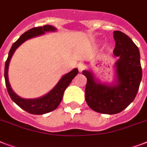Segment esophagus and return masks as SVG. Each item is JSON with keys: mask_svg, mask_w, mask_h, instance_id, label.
Wrapping results in <instances>:
<instances>
[{"mask_svg": "<svg viewBox=\"0 0 147 147\" xmlns=\"http://www.w3.org/2000/svg\"><path fill=\"white\" fill-rule=\"evenodd\" d=\"M85 65L83 64V63H79V64H78V69L79 71H82L85 69Z\"/></svg>", "mask_w": 147, "mask_h": 147, "instance_id": "1", "label": "esophagus"}]
</instances>
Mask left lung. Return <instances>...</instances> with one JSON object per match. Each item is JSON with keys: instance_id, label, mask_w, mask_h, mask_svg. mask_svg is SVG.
Here are the masks:
<instances>
[{"instance_id": "obj_1", "label": "left lung", "mask_w": 147, "mask_h": 147, "mask_svg": "<svg viewBox=\"0 0 147 147\" xmlns=\"http://www.w3.org/2000/svg\"><path fill=\"white\" fill-rule=\"evenodd\" d=\"M114 55L116 77L111 84L102 83L90 70L82 74L87 78L85 100L94 111L106 114L120 113L133 102L142 79L140 55L132 40L121 31H114Z\"/></svg>"}]
</instances>
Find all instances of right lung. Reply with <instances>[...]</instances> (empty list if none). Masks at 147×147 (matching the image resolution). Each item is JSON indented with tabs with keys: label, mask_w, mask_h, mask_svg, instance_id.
Returning <instances> with one entry per match:
<instances>
[{
	"label": "right lung",
	"mask_w": 147,
	"mask_h": 147,
	"mask_svg": "<svg viewBox=\"0 0 147 147\" xmlns=\"http://www.w3.org/2000/svg\"><path fill=\"white\" fill-rule=\"evenodd\" d=\"M57 29L53 26L45 25L43 26L34 27V28L30 29L28 31L25 32L13 44L12 47L10 49L9 54H8L7 59L5 62L4 78H5L6 86H7L8 94L13 102L16 103L20 107H21L22 109L26 111L30 114H43L56 109L60 102L62 101L65 90L66 89V88L71 83L72 79L78 75V69L76 68V69H72L71 71H69V73L64 75L60 78V80L58 82L55 87L47 94H45L40 98L26 99V98H23L18 96L11 88V86H10L9 80H8V69H9L10 59H11L16 49L25 41L29 39H31V38L45 34L47 32H54Z\"/></svg>",
	"instance_id": "obj_1"
}]
</instances>
